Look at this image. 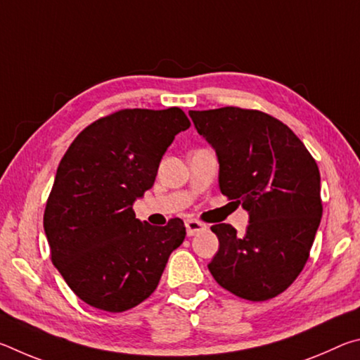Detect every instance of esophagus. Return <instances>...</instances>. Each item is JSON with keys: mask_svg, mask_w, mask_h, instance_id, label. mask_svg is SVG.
<instances>
[{"mask_svg": "<svg viewBox=\"0 0 360 360\" xmlns=\"http://www.w3.org/2000/svg\"><path fill=\"white\" fill-rule=\"evenodd\" d=\"M186 230H187V236H195V235L205 231L206 225L198 222V221H195V219H188V221H186Z\"/></svg>", "mask_w": 360, "mask_h": 360, "instance_id": "obj_1", "label": "esophagus"}]
</instances>
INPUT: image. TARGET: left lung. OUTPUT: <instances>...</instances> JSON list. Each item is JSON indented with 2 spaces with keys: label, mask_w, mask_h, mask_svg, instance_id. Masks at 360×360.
<instances>
[{
  "label": "left lung",
  "mask_w": 360,
  "mask_h": 360,
  "mask_svg": "<svg viewBox=\"0 0 360 360\" xmlns=\"http://www.w3.org/2000/svg\"><path fill=\"white\" fill-rule=\"evenodd\" d=\"M214 149L219 188L248 211L245 235L229 224L211 230L219 251L208 265L224 289L252 302L281 294L300 275L321 224V174L288 125L240 108L188 111Z\"/></svg>",
  "instance_id": "left-lung-1"
}]
</instances>
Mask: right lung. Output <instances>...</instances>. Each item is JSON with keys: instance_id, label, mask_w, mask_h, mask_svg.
Segmentation results:
<instances>
[{"instance_id": "1", "label": "right lung", "mask_w": 360, "mask_h": 360, "mask_svg": "<svg viewBox=\"0 0 360 360\" xmlns=\"http://www.w3.org/2000/svg\"><path fill=\"white\" fill-rule=\"evenodd\" d=\"M191 120L179 108L124 109L79 133L57 168L44 212L52 262L94 308L122 313L155 290L186 227H152L133 203L154 186L158 163Z\"/></svg>"}]
</instances>
